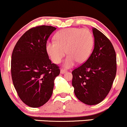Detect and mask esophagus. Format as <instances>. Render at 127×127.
Returning <instances> with one entry per match:
<instances>
[{
  "instance_id": "34e87169",
  "label": "esophagus",
  "mask_w": 127,
  "mask_h": 127,
  "mask_svg": "<svg viewBox=\"0 0 127 127\" xmlns=\"http://www.w3.org/2000/svg\"><path fill=\"white\" fill-rule=\"evenodd\" d=\"M66 72V70H64V69H61V74H64Z\"/></svg>"
}]
</instances>
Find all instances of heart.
Instances as JSON below:
<instances>
[{"label": "heart", "instance_id": "1", "mask_svg": "<svg viewBox=\"0 0 127 127\" xmlns=\"http://www.w3.org/2000/svg\"><path fill=\"white\" fill-rule=\"evenodd\" d=\"M56 41H48L46 49L51 60L54 63L61 62L65 54L64 67L69 68L75 65L85 62L91 55L94 47V37L87 29L70 28L59 31L55 36Z\"/></svg>", "mask_w": 127, "mask_h": 127}]
</instances>
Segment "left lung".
I'll list each match as a JSON object with an SVG mask.
<instances>
[{"instance_id": "left-lung-1", "label": "left lung", "mask_w": 127, "mask_h": 127, "mask_svg": "<svg viewBox=\"0 0 127 127\" xmlns=\"http://www.w3.org/2000/svg\"><path fill=\"white\" fill-rule=\"evenodd\" d=\"M95 47L88 59L72 71V86L78 99L87 105L103 101L110 91L117 71L116 54L109 39L93 28Z\"/></svg>"}]
</instances>
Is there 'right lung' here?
<instances>
[{
	"mask_svg": "<svg viewBox=\"0 0 127 127\" xmlns=\"http://www.w3.org/2000/svg\"><path fill=\"white\" fill-rule=\"evenodd\" d=\"M56 28H32L19 39L12 55L11 73L21 101L31 107L43 106L52 96L59 66L51 62L46 44Z\"/></svg>",
	"mask_w": 127,
	"mask_h": 127,
	"instance_id": "1",
	"label": "right lung"
}]
</instances>
